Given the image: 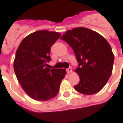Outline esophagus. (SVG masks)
Segmentation results:
<instances>
[{
    "mask_svg": "<svg viewBox=\"0 0 123 123\" xmlns=\"http://www.w3.org/2000/svg\"><path fill=\"white\" fill-rule=\"evenodd\" d=\"M67 74H70V73L72 72V68H71V67H69L68 68H67Z\"/></svg>",
    "mask_w": 123,
    "mask_h": 123,
    "instance_id": "34e87169",
    "label": "esophagus"
}]
</instances>
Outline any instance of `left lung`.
Returning a JSON list of instances; mask_svg holds the SVG:
<instances>
[{
	"mask_svg": "<svg viewBox=\"0 0 123 123\" xmlns=\"http://www.w3.org/2000/svg\"><path fill=\"white\" fill-rule=\"evenodd\" d=\"M74 52L79 62L74 71L80 82L75 90L86 95L98 93L105 86L113 71L114 55L111 45L96 31L79 27L62 35Z\"/></svg>",
	"mask_w": 123,
	"mask_h": 123,
	"instance_id": "1",
	"label": "left lung"
}]
</instances>
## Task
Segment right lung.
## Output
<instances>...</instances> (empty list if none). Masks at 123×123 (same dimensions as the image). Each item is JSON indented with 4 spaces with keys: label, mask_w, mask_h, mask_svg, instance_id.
I'll return each instance as SVG.
<instances>
[{
    "label": "right lung",
    "mask_w": 123,
    "mask_h": 123,
    "mask_svg": "<svg viewBox=\"0 0 123 123\" xmlns=\"http://www.w3.org/2000/svg\"><path fill=\"white\" fill-rule=\"evenodd\" d=\"M61 33L47 30L37 31L26 36L16 52L14 70L18 82L26 94L33 99L45 101L59 92L64 68H48L51 46Z\"/></svg>",
    "instance_id": "obj_1"
}]
</instances>
